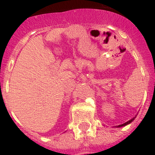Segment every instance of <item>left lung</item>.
<instances>
[{"instance_id": "obj_1", "label": "left lung", "mask_w": 155, "mask_h": 155, "mask_svg": "<svg viewBox=\"0 0 155 155\" xmlns=\"http://www.w3.org/2000/svg\"><path fill=\"white\" fill-rule=\"evenodd\" d=\"M134 120V119H132V120H129V121H127V123H125V124H122V125H119L118 126V127H124V126H126V125H127V124H130L131 122L133 121V120Z\"/></svg>"}]
</instances>
